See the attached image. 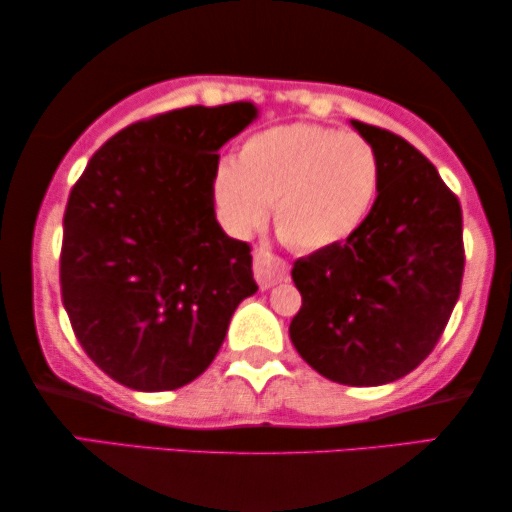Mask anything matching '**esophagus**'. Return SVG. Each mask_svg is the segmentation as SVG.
<instances>
[{
  "mask_svg": "<svg viewBox=\"0 0 512 512\" xmlns=\"http://www.w3.org/2000/svg\"><path fill=\"white\" fill-rule=\"evenodd\" d=\"M252 271H255V281L260 283L262 290L274 288L276 283L288 281V264L281 257L271 255L267 248L255 250V260H252Z\"/></svg>",
  "mask_w": 512,
  "mask_h": 512,
  "instance_id": "obj_1",
  "label": "esophagus"
}]
</instances>
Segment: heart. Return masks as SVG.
Instances as JSON below:
<instances>
[{
  "label": "heart",
  "instance_id": "b5f03b06",
  "mask_svg": "<svg viewBox=\"0 0 512 512\" xmlns=\"http://www.w3.org/2000/svg\"><path fill=\"white\" fill-rule=\"evenodd\" d=\"M383 181L380 155L354 132L293 122L245 139L212 177L219 219L234 236L274 222L297 250H323L352 238L371 215Z\"/></svg>",
  "mask_w": 512,
  "mask_h": 512
}]
</instances>
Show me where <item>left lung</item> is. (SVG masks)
Segmentation results:
<instances>
[{
	"label": "left lung",
	"instance_id": "8db88e82",
	"mask_svg": "<svg viewBox=\"0 0 512 512\" xmlns=\"http://www.w3.org/2000/svg\"><path fill=\"white\" fill-rule=\"evenodd\" d=\"M349 122L380 155V193L357 234L295 262L290 340L323 378L375 387L411 373L444 333L461 295L463 215L418 148Z\"/></svg>",
	"mask_w": 512,
	"mask_h": 512
}]
</instances>
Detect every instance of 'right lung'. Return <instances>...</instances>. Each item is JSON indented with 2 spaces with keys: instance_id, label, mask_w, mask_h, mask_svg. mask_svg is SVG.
<instances>
[{
  "instance_id": "right-lung-1",
  "label": "right lung",
  "mask_w": 512,
  "mask_h": 512,
  "mask_svg": "<svg viewBox=\"0 0 512 512\" xmlns=\"http://www.w3.org/2000/svg\"><path fill=\"white\" fill-rule=\"evenodd\" d=\"M255 103L134 122L92 155L63 215L61 295L89 359L120 385L163 392L212 364L245 297L250 245L215 217L219 148Z\"/></svg>"
}]
</instances>
